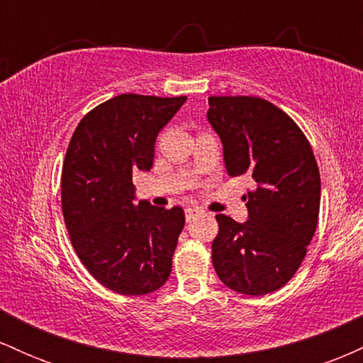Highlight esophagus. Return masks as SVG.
<instances>
[{"label":"esophagus","instance_id":"obj_1","mask_svg":"<svg viewBox=\"0 0 363 363\" xmlns=\"http://www.w3.org/2000/svg\"><path fill=\"white\" fill-rule=\"evenodd\" d=\"M203 215V210H199V208H194V206H189L186 208V220L187 222H191V220H194L196 216Z\"/></svg>","mask_w":363,"mask_h":363}]
</instances>
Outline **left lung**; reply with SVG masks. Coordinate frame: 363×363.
Returning <instances> with one entry per match:
<instances>
[{
    "mask_svg": "<svg viewBox=\"0 0 363 363\" xmlns=\"http://www.w3.org/2000/svg\"><path fill=\"white\" fill-rule=\"evenodd\" d=\"M208 123L223 145L228 176L252 177L247 220L216 215L211 261L220 280L244 295L281 289L303 261L318 227L320 177L301 128L259 97H210Z\"/></svg>",
    "mask_w": 363,
    "mask_h": 363,
    "instance_id": "left-lung-1",
    "label": "left lung"
}]
</instances>
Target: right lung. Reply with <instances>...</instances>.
<instances>
[{
    "label": "right lung",
    "instance_id": "right-lung-1",
    "mask_svg": "<svg viewBox=\"0 0 363 363\" xmlns=\"http://www.w3.org/2000/svg\"><path fill=\"white\" fill-rule=\"evenodd\" d=\"M186 97L123 94L90 111L74 129L61 176V205L78 257L121 295H145L167 281L184 210L135 205L133 172L153 165L160 129Z\"/></svg>",
    "mask_w": 363,
    "mask_h": 363
}]
</instances>
